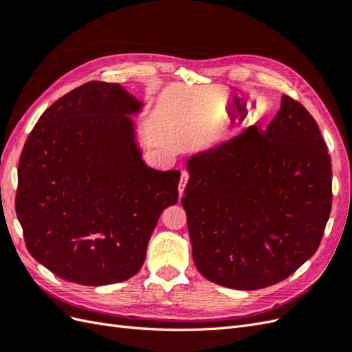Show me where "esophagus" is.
<instances>
[{"mask_svg": "<svg viewBox=\"0 0 352 352\" xmlns=\"http://www.w3.org/2000/svg\"><path fill=\"white\" fill-rule=\"evenodd\" d=\"M188 179H189V173L182 172V175H180V182H179V197L184 195V190H185V186L188 184Z\"/></svg>", "mask_w": 352, "mask_h": 352, "instance_id": "obj_1", "label": "esophagus"}]
</instances>
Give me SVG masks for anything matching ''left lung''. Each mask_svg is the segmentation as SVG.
Returning a JSON list of instances; mask_svg holds the SVG:
<instances>
[{"label":"left lung","instance_id":"8db88e82","mask_svg":"<svg viewBox=\"0 0 352 352\" xmlns=\"http://www.w3.org/2000/svg\"><path fill=\"white\" fill-rule=\"evenodd\" d=\"M186 166L182 206L206 279L261 289L289 278L317 251L332 208V164L302 104L282 95L264 131L252 124Z\"/></svg>","mask_w":352,"mask_h":352}]
</instances>
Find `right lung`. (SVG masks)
Returning <instances> with one entry per match:
<instances>
[{
    "mask_svg": "<svg viewBox=\"0 0 352 352\" xmlns=\"http://www.w3.org/2000/svg\"><path fill=\"white\" fill-rule=\"evenodd\" d=\"M142 102L119 83L88 82L39 117L19 163L16 212L26 248L69 282L101 286L142 267L179 170L148 167L131 114Z\"/></svg>",
    "mask_w": 352,
    "mask_h": 352,
    "instance_id": "obj_1",
    "label": "right lung"
}]
</instances>
